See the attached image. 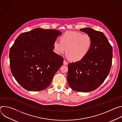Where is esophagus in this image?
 Here are the masks:
<instances>
[{
  "instance_id": "obj_1",
  "label": "esophagus",
  "mask_w": 122,
  "mask_h": 122,
  "mask_svg": "<svg viewBox=\"0 0 122 122\" xmlns=\"http://www.w3.org/2000/svg\"><path fill=\"white\" fill-rule=\"evenodd\" d=\"M63 64L65 65H68V62L66 60H64V62H63Z\"/></svg>"
}]
</instances>
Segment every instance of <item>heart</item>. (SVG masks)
Segmentation results:
<instances>
[{
    "instance_id": "1",
    "label": "heart",
    "mask_w": 122,
    "mask_h": 122,
    "mask_svg": "<svg viewBox=\"0 0 122 122\" xmlns=\"http://www.w3.org/2000/svg\"><path fill=\"white\" fill-rule=\"evenodd\" d=\"M60 40L61 41L56 40L54 42L55 52L61 55L66 50L68 56L74 61L83 59L89 53L92 45V39L89 34L76 31L66 32Z\"/></svg>"
}]
</instances>
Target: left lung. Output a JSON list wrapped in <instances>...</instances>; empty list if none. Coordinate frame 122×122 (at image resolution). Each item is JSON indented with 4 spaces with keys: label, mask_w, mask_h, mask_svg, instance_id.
I'll return each instance as SVG.
<instances>
[{
    "label": "left lung",
    "mask_w": 122,
    "mask_h": 122,
    "mask_svg": "<svg viewBox=\"0 0 122 122\" xmlns=\"http://www.w3.org/2000/svg\"><path fill=\"white\" fill-rule=\"evenodd\" d=\"M80 30L91 37L92 45L83 59L68 64L67 80L74 91L89 92L98 88L109 74L112 48L103 33L89 27Z\"/></svg>",
    "instance_id": "8db88e82"
}]
</instances>
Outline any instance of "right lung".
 <instances>
[{
	"instance_id": "right-lung-1",
	"label": "right lung",
	"mask_w": 122,
	"mask_h": 122,
	"mask_svg": "<svg viewBox=\"0 0 122 122\" xmlns=\"http://www.w3.org/2000/svg\"><path fill=\"white\" fill-rule=\"evenodd\" d=\"M62 33L37 28L21 34L10 51V68L24 88L39 91L50 85L64 58L55 53L54 42Z\"/></svg>"
}]
</instances>
